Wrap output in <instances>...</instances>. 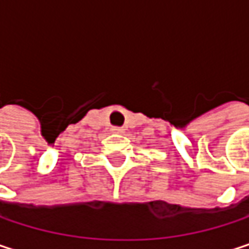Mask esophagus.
<instances>
[{
  "label": "esophagus",
  "instance_id": "34e87169",
  "mask_svg": "<svg viewBox=\"0 0 249 249\" xmlns=\"http://www.w3.org/2000/svg\"><path fill=\"white\" fill-rule=\"evenodd\" d=\"M111 131H112V132H117V134H124V128H121V126H112V128H111Z\"/></svg>",
  "mask_w": 249,
  "mask_h": 249
}]
</instances>
